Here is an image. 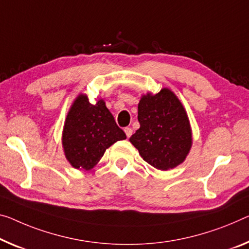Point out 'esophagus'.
<instances>
[{
  "instance_id": "esophagus-1",
  "label": "esophagus",
  "mask_w": 249,
  "mask_h": 249,
  "mask_svg": "<svg viewBox=\"0 0 249 249\" xmlns=\"http://www.w3.org/2000/svg\"><path fill=\"white\" fill-rule=\"evenodd\" d=\"M124 132H125V136H127L128 138L131 137V135H132V129H131V128H124Z\"/></svg>"
}]
</instances>
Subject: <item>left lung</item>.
Listing matches in <instances>:
<instances>
[{
    "label": "left lung",
    "instance_id": "left-lung-1",
    "mask_svg": "<svg viewBox=\"0 0 249 249\" xmlns=\"http://www.w3.org/2000/svg\"><path fill=\"white\" fill-rule=\"evenodd\" d=\"M140 128L130 137L144 161L159 170H169L185 161L193 144L188 116L173 91L163 88L147 93L138 105Z\"/></svg>",
    "mask_w": 249,
    "mask_h": 249
}]
</instances>
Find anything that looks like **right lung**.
Listing matches in <instances>:
<instances>
[{"label":"right lung","instance_id":"right-lung-1","mask_svg":"<svg viewBox=\"0 0 249 249\" xmlns=\"http://www.w3.org/2000/svg\"><path fill=\"white\" fill-rule=\"evenodd\" d=\"M125 138L102 99L92 105L86 94L76 97L62 132L64 155L72 167L90 170L100 161L107 149Z\"/></svg>","mask_w":249,"mask_h":249}]
</instances>
